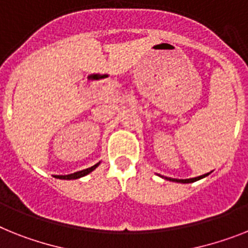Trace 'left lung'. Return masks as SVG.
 <instances>
[{
    "label": "left lung",
    "mask_w": 248,
    "mask_h": 248,
    "mask_svg": "<svg viewBox=\"0 0 248 248\" xmlns=\"http://www.w3.org/2000/svg\"><path fill=\"white\" fill-rule=\"evenodd\" d=\"M209 173H205V175H202V176H198V177H193V179H171V177H163V179L166 180H170V181H175V183H183V184H190V183H195V181H198V180L202 179V177H205V176H208Z\"/></svg>",
    "instance_id": "obj_1"
}]
</instances>
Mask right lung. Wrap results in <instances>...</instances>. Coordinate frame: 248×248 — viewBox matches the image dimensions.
Listing matches in <instances>:
<instances>
[{"label":"right lung","instance_id":"add662e5","mask_svg":"<svg viewBox=\"0 0 248 248\" xmlns=\"http://www.w3.org/2000/svg\"><path fill=\"white\" fill-rule=\"evenodd\" d=\"M100 165L99 163H96V165H93L92 167H90V169H86V170H82V171H78V172H75V173H71V175H59L57 176V179H62V180H76V179H79V177H83V176L89 175L90 172H92L93 170L97 167V166Z\"/></svg>","mask_w":248,"mask_h":248}]
</instances>
